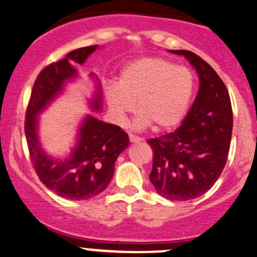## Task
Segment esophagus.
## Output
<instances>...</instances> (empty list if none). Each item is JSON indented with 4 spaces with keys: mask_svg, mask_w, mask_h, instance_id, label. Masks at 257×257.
<instances>
[{
    "mask_svg": "<svg viewBox=\"0 0 257 257\" xmlns=\"http://www.w3.org/2000/svg\"><path fill=\"white\" fill-rule=\"evenodd\" d=\"M141 141H143V139H141V138H138V136L130 135V143L138 144V143H141Z\"/></svg>",
    "mask_w": 257,
    "mask_h": 257,
    "instance_id": "34e87169",
    "label": "esophagus"
}]
</instances>
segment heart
<instances>
[{
  "instance_id": "obj_1",
  "label": "heart",
  "mask_w": 257,
  "mask_h": 257,
  "mask_svg": "<svg viewBox=\"0 0 257 257\" xmlns=\"http://www.w3.org/2000/svg\"><path fill=\"white\" fill-rule=\"evenodd\" d=\"M194 93V75L163 58H140L122 68L117 85L106 89L112 116L122 121L134 109L138 128L170 130L187 114Z\"/></svg>"
}]
</instances>
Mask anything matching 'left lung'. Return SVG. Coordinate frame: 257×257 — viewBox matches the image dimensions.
Masks as SVG:
<instances>
[{
	"mask_svg": "<svg viewBox=\"0 0 257 257\" xmlns=\"http://www.w3.org/2000/svg\"><path fill=\"white\" fill-rule=\"evenodd\" d=\"M182 55L197 72L199 89L180 126L148 141L154 151L150 182L161 197L190 200L211 189L221 175L232 136L231 99L213 68L197 54Z\"/></svg>",
	"mask_w": 257,
	"mask_h": 257,
	"instance_id": "8db88e82",
	"label": "left lung"
}]
</instances>
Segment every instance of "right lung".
Listing matches in <instances>:
<instances>
[{"mask_svg":"<svg viewBox=\"0 0 257 257\" xmlns=\"http://www.w3.org/2000/svg\"><path fill=\"white\" fill-rule=\"evenodd\" d=\"M97 49L98 45L77 49L44 68L34 83L26 111L25 135L34 169L46 188L67 199L85 200L103 192L113 177L117 158L128 146V135L121 127L92 114L80 121L74 146L65 158L49 155L40 143L39 116L64 93L67 84L79 78L74 64H84ZM90 79L96 82V89L88 104L92 111L98 112L102 108L101 83L93 73Z\"/></svg>","mask_w":257,"mask_h":257,"instance_id":"obj_1","label":"right lung"}]
</instances>
